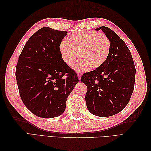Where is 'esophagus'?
<instances>
[{
  "instance_id": "1",
  "label": "esophagus",
  "mask_w": 151,
  "mask_h": 151,
  "mask_svg": "<svg viewBox=\"0 0 151 151\" xmlns=\"http://www.w3.org/2000/svg\"><path fill=\"white\" fill-rule=\"evenodd\" d=\"M77 74H78V76L79 80H81V76H82V73L77 72Z\"/></svg>"
}]
</instances>
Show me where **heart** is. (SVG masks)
Segmentation results:
<instances>
[{
	"instance_id": "1",
	"label": "heart",
	"mask_w": 151,
	"mask_h": 151,
	"mask_svg": "<svg viewBox=\"0 0 151 151\" xmlns=\"http://www.w3.org/2000/svg\"><path fill=\"white\" fill-rule=\"evenodd\" d=\"M110 49L111 42L106 35L93 31L72 34L59 46L62 59L69 67L80 56L81 60L73 65L76 70L101 67L106 62Z\"/></svg>"
}]
</instances>
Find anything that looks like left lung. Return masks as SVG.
Instances as JSON below:
<instances>
[{
  "label": "left lung",
  "instance_id": "1",
  "mask_svg": "<svg viewBox=\"0 0 151 151\" xmlns=\"http://www.w3.org/2000/svg\"><path fill=\"white\" fill-rule=\"evenodd\" d=\"M99 30L110 40V55L103 65L84 73L81 81L88 88L85 99L89 112L106 117L118 114L129 103L134 91L136 68L124 41L108 27L95 29Z\"/></svg>",
  "mask_w": 151,
  "mask_h": 151
}]
</instances>
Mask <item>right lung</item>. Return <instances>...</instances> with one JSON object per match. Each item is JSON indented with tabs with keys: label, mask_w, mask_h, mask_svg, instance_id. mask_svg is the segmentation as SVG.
I'll use <instances>...</instances> for the list:
<instances>
[{
	"label": "right lung",
	"mask_w": 151,
	"mask_h": 151,
	"mask_svg": "<svg viewBox=\"0 0 151 151\" xmlns=\"http://www.w3.org/2000/svg\"><path fill=\"white\" fill-rule=\"evenodd\" d=\"M66 31L43 27L32 36L22 49L15 69L21 98L36 116L62 115L66 101L78 83L76 73L63 62L59 46Z\"/></svg>",
	"instance_id": "right-lung-1"
}]
</instances>
